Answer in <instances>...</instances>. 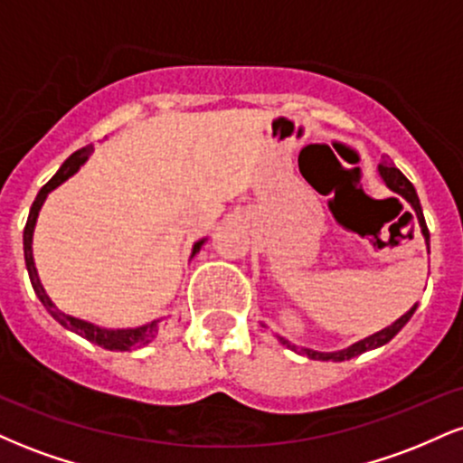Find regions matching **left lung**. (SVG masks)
Listing matches in <instances>:
<instances>
[{"instance_id": "obj_1", "label": "left lung", "mask_w": 463, "mask_h": 463, "mask_svg": "<svg viewBox=\"0 0 463 463\" xmlns=\"http://www.w3.org/2000/svg\"><path fill=\"white\" fill-rule=\"evenodd\" d=\"M379 176L383 178V183L387 184V189H392L394 194L401 195V198H405L409 204H411L413 213H416L418 217V224H420V231H422V237L424 241H427V248H429V228H427V222H424V215H422V206H420V200H418V194L416 189H413V184L409 183V180L405 178V174L401 172V169L396 167L394 163H390V158H383V163H379ZM418 309V305H413L411 309H409L405 316H401L394 324H390V326L383 328V331L370 335V337L361 339V342L353 344V346L344 348V350H335V353H320V350H311V348H296L294 344H289V339L280 337V335H276L279 337V342L283 344V346L296 350V353L300 354H307L309 359H317V361H346V359H353L357 357V354H364L368 353V350H374L379 346H383V344L390 342L394 335L401 331L405 324L411 320L413 311Z\"/></svg>"}]
</instances>
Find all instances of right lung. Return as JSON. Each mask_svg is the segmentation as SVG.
I'll return each instance as SVG.
<instances>
[{
	"mask_svg": "<svg viewBox=\"0 0 463 463\" xmlns=\"http://www.w3.org/2000/svg\"><path fill=\"white\" fill-rule=\"evenodd\" d=\"M91 150H93V146H87V147H82V150L73 152L71 156H69L67 161L61 165V169H58V172L54 174V178H52L50 183H47L45 187L39 191L36 200L32 202L28 222H25V228H24L25 268H28L30 283H32V287H34L36 298L43 302V307H45L47 311H50V316L54 317L58 324H62V326H65L67 331L78 333L80 337L89 339V342H91V344H98V346H102L106 350H135V348H143V346H147V344H150L154 337H156L158 328H161V324L165 322V317H161V320H154L150 324H143V326H137V328H102V326H98V324H93V322H87V320H80V317L67 316V313H62L61 309H58L54 302H52L50 296L45 294L43 285H41L39 272H36V268H34V257H32V235H34L36 217H39L41 206H43L47 194H52V191H54L58 184L65 183L69 176H73V174H76L78 169L82 167L84 163H87V158H89V154H91ZM204 241H206V239H200V241L194 243V250H191V257H195V254L200 252L202 243H204Z\"/></svg>",
	"mask_w": 463,
	"mask_h": 463,
	"instance_id": "right-lung-1",
	"label": "right lung"
}]
</instances>
